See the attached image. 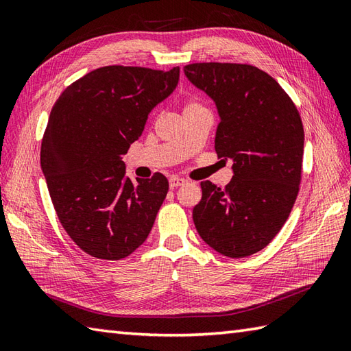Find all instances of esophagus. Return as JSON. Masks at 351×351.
I'll return each mask as SVG.
<instances>
[{"instance_id": "obj_1", "label": "esophagus", "mask_w": 351, "mask_h": 351, "mask_svg": "<svg viewBox=\"0 0 351 351\" xmlns=\"http://www.w3.org/2000/svg\"><path fill=\"white\" fill-rule=\"evenodd\" d=\"M184 184H185V180H184V178H180V176H171L169 180L170 189H178L180 185H184Z\"/></svg>"}]
</instances>
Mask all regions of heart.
<instances>
[{
  "mask_svg": "<svg viewBox=\"0 0 351 351\" xmlns=\"http://www.w3.org/2000/svg\"><path fill=\"white\" fill-rule=\"evenodd\" d=\"M199 104H195V102H191V104H187V106H185V108H189V107H197Z\"/></svg>",
  "mask_w": 351,
  "mask_h": 351,
  "instance_id": "obj_1",
  "label": "heart"
}]
</instances>
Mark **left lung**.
<instances>
[{
	"label": "left lung",
	"instance_id": "1",
	"mask_svg": "<svg viewBox=\"0 0 351 351\" xmlns=\"http://www.w3.org/2000/svg\"><path fill=\"white\" fill-rule=\"evenodd\" d=\"M184 73L217 107L215 152L232 160L234 171L226 189L200 184L195 226L223 256H250L279 232L299 193L300 114L278 81L255 66L193 63Z\"/></svg>",
	"mask_w": 351,
	"mask_h": 351
}]
</instances>
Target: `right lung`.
Masks as SVG:
<instances>
[{"label": "right lung", "instance_id": "add662e5", "mask_svg": "<svg viewBox=\"0 0 351 351\" xmlns=\"http://www.w3.org/2000/svg\"><path fill=\"white\" fill-rule=\"evenodd\" d=\"M178 81L180 68L106 66L64 88L51 110L42 171L62 226L90 256L126 258L151 232L169 181L155 173L132 182L122 155Z\"/></svg>", "mask_w": 351, "mask_h": 351}]
</instances>
